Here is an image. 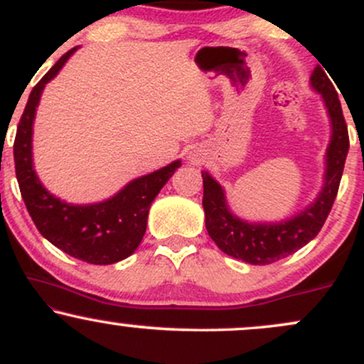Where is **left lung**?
<instances>
[{
	"instance_id": "1",
	"label": "left lung",
	"mask_w": 364,
	"mask_h": 364,
	"mask_svg": "<svg viewBox=\"0 0 364 364\" xmlns=\"http://www.w3.org/2000/svg\"><path fill=\"white\" fill-rule=\"evenodd\" d=\"M310 83L311 89L318 92L323 99L330 118L323 185L310 205L279 223H250L231 212L224 188L207 171H202L205 228L214 243L229 257L252 265H269L282 260L310 243L327 220L339 191L349 150V135L337 92L320 66L313 70Z\"/></svg>"
}]
</instances>
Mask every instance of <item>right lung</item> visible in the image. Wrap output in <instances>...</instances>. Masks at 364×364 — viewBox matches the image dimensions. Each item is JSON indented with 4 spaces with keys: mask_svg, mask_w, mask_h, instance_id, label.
Segmentation results:
<instances>
[{
    "mask_svg": "<svg viewBox=\"0 0 364 364\" xmlns=\"http://www.w3.org/2000/svg\"><path fill=\"white\" fill-rule=\"evenodd\" d=\"M75 51L77 48L61 56L28 95L14 144L15 173L25 207L49 243L82 262L109 265L124 260L139 248L147 229L150 205L181 161L133 179L111 198L97 203L75 205L46 190L32 159L36 109L46 83L60 73Z\"/></svg>",
    "mask_w": 364,
    "mask_h": 364,
    "instance_id": "right-lung-1",
    "label": "right lung"
}]
</instances>
